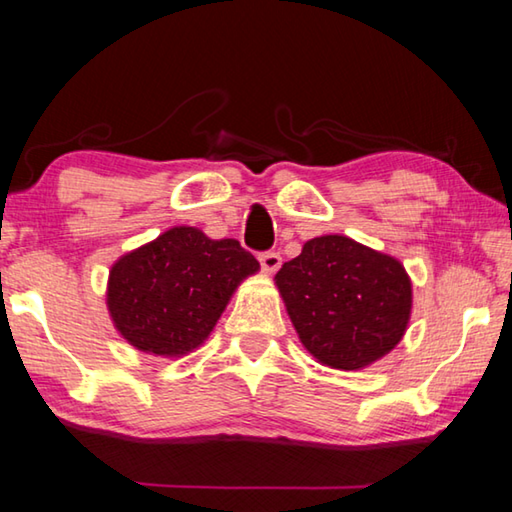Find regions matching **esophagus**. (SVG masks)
<instances>
[{
    "mask_svg": "<svg viewBox=\"0 0 512 512\" xmlns=\"http://www.w3.org/2000/svg\"><path fill=\"white\" fill-rule=\"evenodd\" d=\"M259 264H262L266 273H275L277 268L282 266V257H280V253H273V250H268V253L259 255Z\"/></svg>",
    "mask_w": 512,
    "mask_h": 512,
    "instance_id": "obj_1",
    "label": "esophagus"
}]
</instances>
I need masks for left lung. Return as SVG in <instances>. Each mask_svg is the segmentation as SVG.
Returning a JSON list of instances; mask_svg holds the SVG:
<instances>
[{"instance_id": "1", "label": "left lung", "mask_w": 512, "mask_h": 512, "mask_svg": "<svg viewBox=\"0 0 512 512\" xmlns=\"http://www.w3.org/2000/svg\"><path fill=\"white\" fill-rule=\"evenodd\" d=\"M309 354L336 370L386 357L409 327L413 289L400 259L343 235L309 239L275 275Z\"/></svg>"}]
</instances>
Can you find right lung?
<instances>
[{"mask_svg": "<svg viewBox=\"0 0 512 512\" xmlns=\"http://www.w3.org/2000/svg\"><path fill=\"white\" fill-rule=\"evenodd\" d=\"M257 271L259 262L237 239L176 225L112 264L106 305L133 348L185 357L205 343L232 293Z\"/></svg>", "mask_w": 512, "mask_h": 512, "instance_id": "right-lung-1", "label": "right lung"}]
</instances>
